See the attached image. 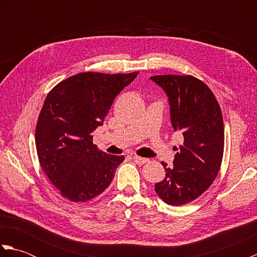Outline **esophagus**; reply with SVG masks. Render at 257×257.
<instances>
[{
    "mask_svg": "<svg viewBox=\"0 0 257 257\" xmlns=\"http://www.w3.org/2000/svg\"><path fill=\"white\" fill-rule=\"evenodd\" d=\"M133 159L136 163H138V165H145V163L149 161L148 159H147V158H143V157H139V156H134Z\"/></svg>",
    "mask_w": 257,
    "mask_h": 257,
    "instance_id": "1",
    "label": "esophagus"
}]
</instances>
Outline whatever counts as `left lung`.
<instances>
[{
    "instance_id": "left-lung-1",
    "label": "left lung",
    "mask_w": 257,
    "mask_h": 257,
    "mask_svg": "<svg viewBox=\"0 0 257 257\" xmlns=\"http://www.w3.org/2000/svg\"><path fill=\"white\" fill-rule=\"evenodd\" d=\"M150 78L166 91L172 127L183 136L173 166L161 162L166 178L155 184V191L167 204L183 205L204 193L219 173L224 151L222 111L212 90L194 76Z\"/></svg>"
}]
</instances>
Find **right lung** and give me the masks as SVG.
<instances>
[{"label": "right lung", "mask_w": 257, "mask_h": 257, "mask_svg": "<svg viewBox=\"0 0 257 257\" xmlns=\"http://www.w3.org/2000/svg\"><path fill=\"white\" fill-rule=\"evenodd\" d=\"M137 75L79 73L48 92L37 119L35 145L42 169L63 198L89 201L112 181L124 157L98 150L92 133Z\"/></svg>", "instance_id": "right-lung-1"}]
</instances>
